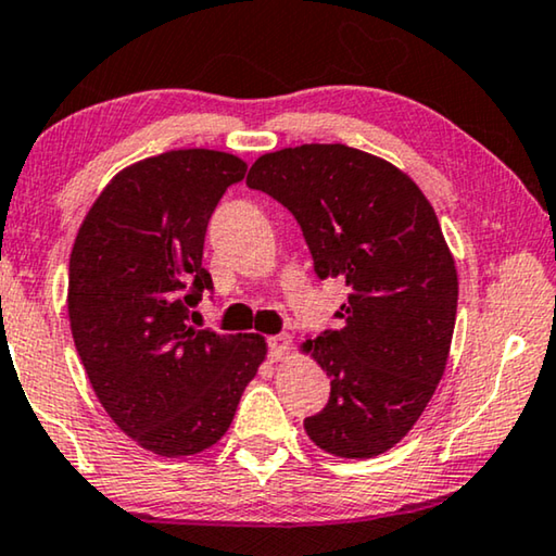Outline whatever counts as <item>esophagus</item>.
Instances as JSON below:
<instances>
[{"label":"esophagus","instance_id":"obj_1","mask_svg":"<svg viewBox=\"0 0 556 556\" xmlns=\"http://www.w3.org/2000/svg\"><path fill=\"white\" fill-rule=\"evenodd\" d=\"M289 350H292V337L289 334H277V337H269V357L279 362L285 359Z\"/></svg>","mask_w":556,"mask_h":556}]
</instances>
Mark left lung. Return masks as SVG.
Returning <instances> with one entry per match:
<instances>
[{
  "label": "left lung",
  "instance_id": "8db88e82",
  "mask_svg": "<svg viewBox=\"0 0 556 556\" xmlns=\"http://www.w3.org/2000/svg\"><path fill=\"white\" fill-rule=\"evenodd\" d=\"M247 185L294 214L319 279L350 287L342 327L302 344L331 377L306 434L334 457L384 454L432 400L457 319V267L432 204L394 164L346 144L262 154Z\"/></svg>",
  "mask_w": 556,
  "mask_h": 556
}]
</instances>
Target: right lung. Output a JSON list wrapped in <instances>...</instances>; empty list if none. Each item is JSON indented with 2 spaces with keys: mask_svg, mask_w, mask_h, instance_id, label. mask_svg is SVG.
Returning a JSON list of instances; mask_svg holds the SVG:
<instances>
[{
  "mask_svg": "<svg viewBox=\"0 0 556 556\" xmlns=\"http://www.w3.org/2000/svg\"><path fill=\"white\" fill-rule=\"evenodd\" d=\"M247 164L214 149H174L122 169L97 197L70 256L74 346L106 414L160 457L217 444L267 357L260 334L189 321L204 289V235Z\"/></svg>",
  "mask_w": 556,
  "mask_h": 556,
  "instance_id": "obj_1",
  "label": "right lung"
}]
</instances>
